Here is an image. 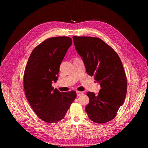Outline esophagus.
I'll list each match as a JSON object with an SVG mask.
<instances>
[{"label":"esophagus","mask_w":148,"mask_h":148,"mask_svg":"<svg viewBox=\"0 0 148 148\" xmlns=\"http://www.w3.org/2000/svg\"><path fill=\"white\" fill-rule=\"evenodd\" d=\"M76 93H77V95L79 97V96H80V95H83L84 92H79V91H77L76 92Z\"/></svg>","instance_id":"esophagus-1"}]
</instances>
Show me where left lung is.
Masks as SVG:
<instances>
[{
  "label": "left lung",
  "mask_w": 148,
  "mask_h": 148,
  "mask_svg": "<svg viewBox=\"0 0 148 148\" xmlns=\"http://www.w3.org/2000/svg\"><path fill=\"white\" fill-rule=\"evenodd\" d=\"M73 39L87 73L94 76L101 86L98 95L87 92L90 101L85 111L95 123L108 122L116 117L126 97L127 77L121 60L99 38L73 36Z\"/></svg>",
  "instance_id": "obj_1"
}]
</instances>
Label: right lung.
<instances>
[{
	"label": "right lung",
	"instance_id": "right-lung-1",
	"mask_svg": "<svg viewBox=\"0 0 148 148\" xmlns=\"http://www.w3.org/2000/svg\"><path fill=\"white\" fill-rule=\"evenodd\" d=\"M72 42L68 37L49 38L37 45L28 59L24 74L26 97L44 122L60 121L76 98L74 91L60 92L51 87L58 79L60 64Z\"/></svg>",
	"mask_w": 148,
	"mask_h": 148
}]
</instances>
